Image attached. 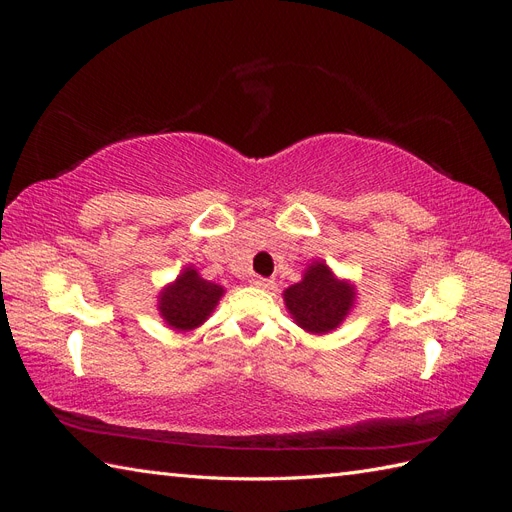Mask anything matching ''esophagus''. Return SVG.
I'll use <instances>...</instances> for the list:
<instances>
[{
  "instance_id": "obj_1",
  "label": "esophagus",
  "mask_w": 512,
  "mask_h": 512,
  "mask_svg": "<svg viewBox=\"0 0 512 512\" xmlns=\"http://www.w3.org/2000/svg\"><path fill=\"white\" fill-rule=\"evenodd\" d=\"M250 284L256 286V288H262V290H267V288H273V286H275L271 280H265V277H252Z\"/></svg>"
}]
</instances>
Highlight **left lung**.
Segmentation results:
<instances>
[{"mask_svg":"<svg viewBox=\"0 0 512 512\" xmlns=\"http://www.w3.org/2000/svg\"><path fill=\"white\" fill-rule=\"evenodd\" d=\"M356 286L337 277L324 260H314L303 271L301 282L284 290V305L305 333L327 335L354 309Z\"/></svg>","mask_w":512,"mask_h":512,"instance_id":"obj_1","label":"left lung"}]
</instances>
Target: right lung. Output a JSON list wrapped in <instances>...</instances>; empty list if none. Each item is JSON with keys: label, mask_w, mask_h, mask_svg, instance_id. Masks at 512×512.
<instances>
[{"label": "right lung", "mask_w": 512, "mask_h": 512, "mask_svg": "<svg viewBox=\"0 0 512 512\" xmlns=\"http://www.w3.org/2000/svg\"><path fill=\"white\" fill-rule=\"evenodd\" d=\"M224 292V286L205 280L196 267L188 265L181 269L177 280L158 292L160 318L173 331H194L209 320Z\"/></svg>", "instance_id": "add662e5"}]
</instances>
